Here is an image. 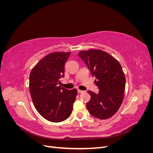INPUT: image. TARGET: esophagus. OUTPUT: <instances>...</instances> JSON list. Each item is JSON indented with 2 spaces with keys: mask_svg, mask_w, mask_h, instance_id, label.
Masks as SVG:
<instances>
[{
  "mask_svg": "<svg viewBox=\"0 0 153 153\" xmlns=\"http://www.w3.org/2000/svg\"><path fill=\"white\" fill-rule=\"evenodd\" d=\"M78 93H79V94H80V93H82V92H84V91H82V90H80V89H78Z\"/></svg>",
  "mask_w": 153,
  "mask_h": 153,
  "instance_id": "1",
  "label": "esophagus"
}]
</instances>
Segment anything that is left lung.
<instances>
[{
  "instance_id": "8db88e82",
  "label": "left lung",
  "mask_w": 153,
  "mask_h": 153,
  "mask_svg": "<svg viewBox=\"0 0 153 153\" xmlns=\"http://www.w3.org/2000/svg\"><path fill=\"white\" fill-rule=\"evenodd\" d=\"M80 57L85 62L99 92L91 91V100L86 104L89 112L99 119L111 117L117 112L124 99L126 79L121 65L113 56L101 50L80 51Z\"/></svg>"
}]
</instances>
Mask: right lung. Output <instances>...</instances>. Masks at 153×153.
I'll return each mask as SVG.
<instances>
[{
    "label": "right lung",
    "instance_id": "right-lung-1",
    "mask_svg": "<svg viewBox=\"0 0 153 153\" xmlns=\"http://www.w3.org/2000/svg\"><path fill=\"white\" fill-rule=\"evenodd\" d=\"M71 52H53L46 55L32 69L29 89L36 109L45 119L59 123L72 112L77 90L59 85L64 75V64Z\"/></svg>",
    "mask_w": 153,
    "mask_h": 153
}]
</instances>
